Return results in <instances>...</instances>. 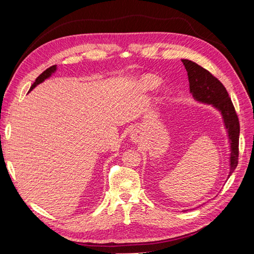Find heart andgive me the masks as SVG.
<instances>
[{"label": "heart", "instance_id": "1", "mask_svg": "<svg viewBox=\"0 0 254 254\" xmlns=\"http://www.w3.org/2000/svg\"><path fill=\"white\" fill-rule=\"evenodd\" d=\"M159 79L152 75H146L141 79V86L145 90H152L159 84Z\"/></svg>", "mask_w": 254, "mask_h": 254}]
</instances>
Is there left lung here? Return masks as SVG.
I'll return each mask as SVG.
<instances>
[{
    "label": "left lung",
    "mask_w": 254,
    "mask_h": 254,
    "mask_svg": "<svg viewBox=\"0 0 254 254\" xmlns=\"http://www.w3.org/2000/svg\"><path fill=\"white\" fill-rule=\"evenodd\" d=\"M181 61L188 72L191 95L199 103L212 105L220 112L224 120L230 142V151H231L229 161V178L238 163V139H240V122L231 98L229 97L224 84L209 71L190 60L182 59Z\"/></svg>",
    "instance_id": "8db88e82"
}]
</instances>
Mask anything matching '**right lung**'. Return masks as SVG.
Segmentation results:
<instances>
[{
    "label": "right lung",
    "instance_id": "1",
    "mask_svg": "<svg viewBox=\"0 0 254 254\" xmlns=\"http://www.w3.org/2000/svg\"><path fill=\"white\" fill-rule=\"evenodd\" d=\"M56 70H57V65H52V66H50L49 68H47V70H45L42 74H40L39 76H38L37 79H36V81L33 83V86L30 87L29 91H32L36 86H38V84L41 83V82H43V81H44L45 79H47V78H49L50 76H51L53 73H55V72H56Z\"/></svg>",
    "mask_w": 254,
    "mask_h": 254
}]
</instances>
